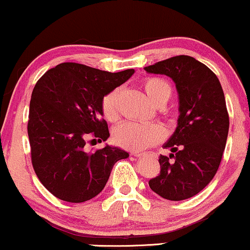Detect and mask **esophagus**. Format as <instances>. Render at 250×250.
Listing matches in <instances>:
<instances>
[{
  "label": "esophagus",
  "mask_w": 250,
  "mask_h": 250,
  "mask_svg": "<svg viewBox=\"0 0 250 250\" xmlns=\"http://www.w3.org/2000/svg\"><path fill=\"white\" fill-rule=\"evenodd\" d=\"M131 153H132V156H134V157H141L143 155V152H135V151H133Z\"/></svg>",
  "instance_id": "obj_1"
}]
</instances>
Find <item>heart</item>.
<instances>
[{
	"instance_id": "obj_1",
	"label": "heart",
	"mask_w": 250,
	"mask_h": 250,
	"mask_svg": "<svg viewBox=\"0 0 250 250\" xmlns=\"http://www.w3.org/2000/svg\"><path fill=\"white\" fill-rule=\"evenodd\" d=\"M142 86L150 100L157 105L165 104L172 97V87L165 80L159 77H146L142 81ZM121 87H116L102 98L101 112L105 121L114 123L119 117V99ZM164 128L156 123L125 122L114 129L112 138L116 145L132 151H140L159 143L164 139Z\"/></svg>"
}]
</instances>
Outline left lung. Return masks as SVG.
<instances>
[{
	"label": "left lung",
	"instance_id": "8db88e82",
	"mask_svg": "<svg viewBox=\"0 0 250 250\" xmlns=\"http://www.w3.org/2000/svg\"><path fill=\"white\" fill-rule=\"evenodd\" d=\"M151 74L172 78L179 92L177 127L160 155V172L149 181L153 192L168 200L199 193L213 180L227 145L229 114L216 75L189 56H176L145 67Z\"/></svg>",
	"mask_w": 250,
	"mask_h": 250
}]
</instances>
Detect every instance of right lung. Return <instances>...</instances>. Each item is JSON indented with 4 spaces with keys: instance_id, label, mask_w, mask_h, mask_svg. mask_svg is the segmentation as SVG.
Returning a JSON list of instances; mask_svg holds the SVG:
<instances>
[{
    "instance_id": "obj_1",
    "label": "right lung",
    "mask_w": 250,
    "mask_h": 250,
    "mask_svg": "<svg viewBox=\"0 0 250 250\" xmlns=\"http://www.w3.org/2000/svg\"><path fill=\"white\" fill-rule=\"evenodd\" d=\"M134 73H109L63 62L37 81L29 104L32 164L41 183L68 203H84L104 190L112 167L128 153L105 146L87 152L85 145L109 138L101 100Z\"/></svg>"
}]
</instances>
